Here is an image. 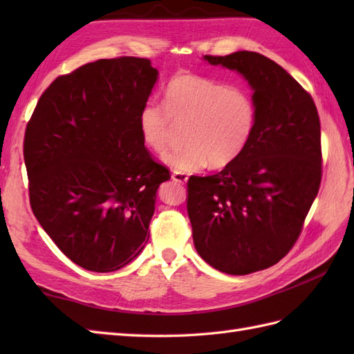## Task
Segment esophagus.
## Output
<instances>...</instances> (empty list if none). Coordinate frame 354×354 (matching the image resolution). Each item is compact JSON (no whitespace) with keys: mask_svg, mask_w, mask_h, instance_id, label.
I'll list each match as a JSON object with an SVG mask.
<instances>
[{"mask_svg":"<svg viewBox=\"0 0 354 354\" xmlns=\"http://www.w3.org/2000/svg\"><path fill=\"white\" fill-rule=\"evenodd\" d=\"M171 179L175 183H179V184H185L187 181H189V176L185 175V173H181V171H173L171 173Z\"/></svg>","mask_w":354,"mask_h":354,"instance_id":"obj_1","label":"esophagus"}]
</instances>
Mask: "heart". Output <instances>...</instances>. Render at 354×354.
<instances>
[{"mask_svg":"<svg viewBox=\"0 0 354 354\" xmlns=\"http://www.w3.org/2000/svg\"><path fill=\"white\" fill-rule=\"evenodd\" d=\"M255 122V103L243 88L192 73L173 76L164 89V104L150 100L138 115L141 138L155 152L167 147L175 124L185 126V145L162 156L181 173L231 164L250 142Z\"/></svg>","mask_w":354,"mask_h":354,"instance_id":"1","label":"heart"}]
</instances>
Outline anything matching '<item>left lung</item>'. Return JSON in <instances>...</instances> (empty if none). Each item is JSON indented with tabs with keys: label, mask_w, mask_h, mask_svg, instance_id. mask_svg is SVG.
Wrapping results in <instances>:
<instances>
[{
	"label": "left lung",
	"mask_w": 354,
	"mask_h": 354,
	"mask_svg": "<svg viewBox=\"0 0 354 354\" xmlns=\"http://www.w3.org/2000/svg\"><path fill=\"white\" fill-rule=\"evenodd\" d=\"M242 74L257 122L245 150L212 176H190L193 243L208 265L246 275L280 261L297 242L321 184V124L306 89L254 51L204 56Z\"/></svg>",
	"instance_id": "8db88e82"
}]
</instances>
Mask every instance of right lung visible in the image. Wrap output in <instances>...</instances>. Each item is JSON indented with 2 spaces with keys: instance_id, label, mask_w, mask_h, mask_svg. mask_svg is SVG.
I'll return each mask as SVG.
<instances>
[{
  "instance_id": "add662e5",
  "label": "right lung",
  "mask_w": 354,
  "mask_h": 354,
  "mask_svg": "<svg viewBox=\"0 0 354 354\" xmlns=\"http://www.w3.org/2000/svg\"><path fill=\"white\" fill-rule=\"evenodd\" d=\"M156 80L149 59H99L53 82L27 124L33 214L86 270L123 268L149 240L158 187L170 179L138 127Z\"/></svg>"
}]
</instances>
